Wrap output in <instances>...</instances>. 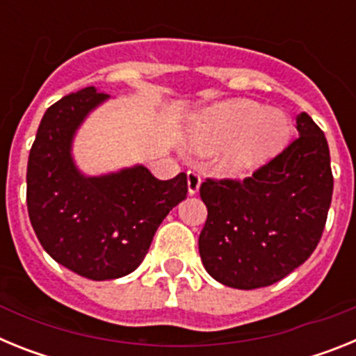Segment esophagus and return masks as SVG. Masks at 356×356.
Segmentation results:
<instances>
[{
	"mask_svg": "<svg viewBox=\"0 0 356 356\" xmlns=\"http://www.w3.org/2000/svg\"><path fill=\"white\" fill-rule=\"evenodd\" d=\"M200 185H201V176L197 175L196 171H188L187 172V188H188V194L194 196L197 194L200 191Z\"/></svg>",
	"mask_w": 356,
	"mask_h": 356,
	"instance_id": "esophagus-1",
	"label": "esophagus"
}]
</instances>
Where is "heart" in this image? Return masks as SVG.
<instances>
[{
    "instance_id": "heart-1",
    "label": "heart",
    "mask_w": 356,
    "mask_h": 356,
    "mask_svg": "<svg viewBox=\"0 0 356 356\" xmlns=\"http://www.w3.org/2000/svg\"><path fill=\"white\" fill-rule=\"evenodd\" d=\"M294 122L282 108L253 99H226L194 112L185 127L188 147L216 154V169L228 178L259 172L289 146Z\"/></svg>"
}]
</instances>
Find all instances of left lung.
I'll return each mask as SVG.
<instances>
[{
	"label": "left lung",
	"mask_w": 356,
	"mask_h": 356,
	"mask_svg": "<svg viewBox=\"0 0 356 356\" xmlns=\"http://www.w3.org/2000/svg\"><path fill=\"white\" fill-rule=\"evenodd\" d=\"M300 137L251 178L207 180L200 196L209 216L200 257L226 287H267L314 253L333 193L326 137L307 112L296 118Z\"/></svg>",
	"instance_id": "8db88e82"
}]
</instances>
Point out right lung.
Wrapping results in <instances>:
<instances>
[{"instance_id":"1","label":"right lung","mask_w":356,"mask_h":356,"mask_svg":"<svg viewBox=\"0 0 356 356\" xmlns=\"http://www.w3.org/2000/svg\"><path fill=\"white\" fill-rule=\"evenodd\" d=\"M85 87L49 106L30 149L28 216L46 253L89 280L134 273L146 257L160 222L187 197V175L159 180L143 163L85 175L72 146L85 119L108 102Z\"/></svg>"}]
</instances>
